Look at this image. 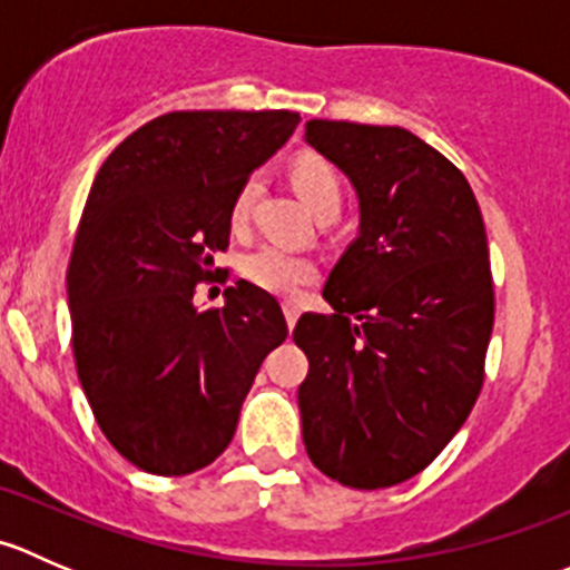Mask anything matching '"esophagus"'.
<instances>
[{
	"instance_id": "obj_1",
	"label": "esophagus",
	"mask_w": 570,
	"mask_h": 570,
	"mask_svg": "<svg viewBox=\"0 0 570 570\" xmlns=\"http://www.w3.org/2000/svg\"><path fill=\"white\" fill-rule=\"evenodd\" d=\"M284 317H286V325L295 327L297 317H301V306H297L295 301H286V303H284Z\"/></svg>"
}]
</instances>
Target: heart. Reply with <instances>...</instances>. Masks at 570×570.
Returning a JSON list of instances; mask_svg holds the SVG:
<instances>
[{
    "instance_id": "b5f03b06",
    "label": "heart",
    "mask_w": 570,
    "mask_h": 570,
    "mask_svg": "<svg viewBox=\"0 0 570 570\" xmlns=\"http://www.w3.org/2000/svg\"><path fill=\"white\" fill-rule=\"evenodd\" d=\"M292 181H295L301 198L312 206L314 215L322 209L338 212V206H342V178L325 159H297L292 165ZM258 193H262V181L256 176H250L237 189L232 204L234 228H243L248 223ZM243 273L262 289L275 292V295H295L303 284H308L317 275V262L308 253L281 248V245H262L243 258Z\"/></svg>"
}]
</instances>
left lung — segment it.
Instances as JSON below:
<instances>
[{
	"label": "left lung",
	"instance_id": "1",
	"mask_svg": "<svg viewBox=\"0 0 570 570\" xmlns=\"http://www.w3.org/2000/svg\"><path fill=\"white\" fill-rule=\"evenodd\" d=\"M303 140L358 195V237L325 314L295 325L303 444L322 474L375 491L435 461L482 389L493 284L480 206L444 154L400 126L308 120Z\"/></svg>",
	"mask_w": 570,
	"mask_h": 570
}]
</instances>
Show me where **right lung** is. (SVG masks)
<instances>
[{"instance_id":"right-lung-1","label":"right lung","mask_w":570,"mask_h":570,"mask_svg":"<svg viewBox=\"0 0 570 570\" xmlns=\"http://www.w3.org/2000/svg\"><path fill=\"white\" fill-rule=\"evenodd\" d=\"M289 109H184L107 157L68 264L77 375L107 441L137 469L181 476L223 455L264 355L286 338L278 301L248 281L195 306L228 248L243 181L292 137Z\"/></svg>"}]
</instances>
